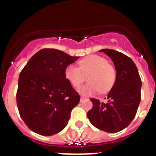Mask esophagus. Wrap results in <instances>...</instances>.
I'll use <instances>...</instances> for the list:
<instances>
[{"label":"esophagus","mask_w":156,"mask_h":156,"mask_svg":"<svg viewBox=\"0 0 156 156\" xmlns=\"http://www.w3.org/2000/svg\"><path fill=\"white\" fill-rule=\"evenodd\" d=\"M85 99H86V98H85L84 97H81V98H80V102H82L83 101H84Z\"/></svg>","instance_id":"34e87169"}]
</instances>
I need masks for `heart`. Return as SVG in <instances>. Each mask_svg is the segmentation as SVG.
Here are the masks:
<instances>
[{"label":"heart","mask_w":156,"mask_h":156,"mask_svg":"<svg viewBox=\"0 0 156 156\" xmlns=\"http://www.w3.org/2000/svg\"><path fill=\"white\" fill-rule=\"evenodd\" d=\"M80 68L75 65L66 66L64 76L66 80L74 87L81 84L83 80V73H88L87 83L78 89L83 96H91L101 91L107 93L111 90L116 79L114 67L107 62L105 58L92 55L84 58L79 62Z\"/></svg>","instance_id":"heart-1"}]
</instances>
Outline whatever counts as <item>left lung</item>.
Segmentation results:
<instances>
[{"label": "left lung", "mask_w": 156, "mask_h": 156, "mask_svg": "<svg viewBox=\"0 0 156 156\" xmlns=\"http://www.w3.org/2000/svg\"><path fill=\"white\" fill-rule=\"evenodd\" d=\"M113 62L116 79L107 95V102L91 98L93 107L87 112L90 123L108 133L119 132L132 122L140 101L141 80L130 58L112 49H102Z\"/></svg>", "instance_id": "left-lung-1"}]
</instances>
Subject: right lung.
<instances>
[{"label": "right lung", "instance_id": "obj_1", "mask_svg": "<svg viewBox=\"0 0 156 156\" xmlns=\"http://www.w3.org/2000/svg\"><path fill=\"white\" fill-rule=\"evenodd\" d=\"M78 58L57 49H42L20 73L18 108L25 123L35 133L51 136L68 124L80 96L66 80L64 71Z\"/></svg>", "mask_w": 156, "mask_h": 156}]
</instances>
